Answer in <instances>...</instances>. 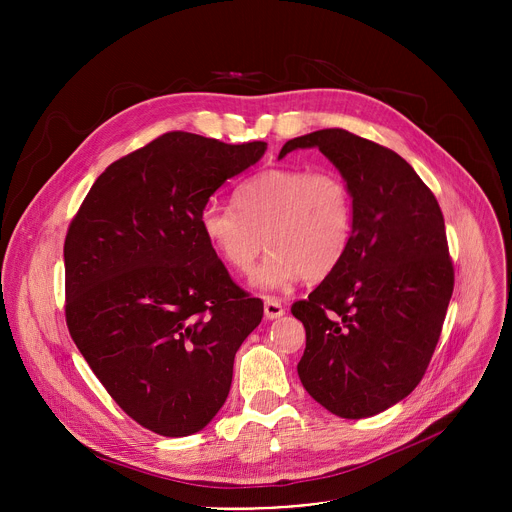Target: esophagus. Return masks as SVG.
<instances>
[{"instance_id": "34e87169", "label": "esophagus", "mask_w": 512, "mask_h": 512, "mask_svg": "<svg viewBox=\"0 0 512 512\" xmlns=\"http://www.w3.org/2000/svg\"><path fill=\"white\" fill-rule=\"evenodd\" d=\"M263 312H265V318L267 320H277L285 314L281 302H277L275 298H265V306H263Z\"/></svg>"}]
</instances>
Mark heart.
<instances>
[{
	"instance_id": "heart-1",
	"label": "heart",
	"mask_w": 512,
	"mask_h": 512,
	"mask_svg": "<svg viewBox=\"0 0 512 512\" xmlns=\"http://www.w3.org/2000/svg\"><path fill=\"white\" fill-rule=\"evenodd\" d=\"M233 205L206 204L200 231L237 273L251 271L269 247L251 277L259 289H281L300 277L324 279L340 265L354 235V198L336 170H263L235 188Z\"/></svg>"
}]
</instances>
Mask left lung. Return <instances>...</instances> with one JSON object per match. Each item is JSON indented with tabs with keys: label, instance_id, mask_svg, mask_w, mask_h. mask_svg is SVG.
<instances>
[{
	"label": "left lung",
	"instance_id": "8db88e82",
	"mask_svg": "<svg viewBox=\"0 0 512 512\" xmlns=\"http://www.w3.org/2000/svg\"><path fill=\"white\" fill-rule=\"evenodd\" d=\"M318 148L354 198V235L340 265L291 306L306 328L298 375L344 419L377 415L423 379L454 291L440 204L393 150L346 129L289 139L279 158Z\"/></svg>",
	"mask_w": 512,
	"mask_h": 512
}]
</instances>
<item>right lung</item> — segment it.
<instances>
[{
  "label": "right lung",
  "mask_w": 512,
  "mask_h": 512,
  "mask_svg": "<svg viewBox=\"0 0 512 512\" xmlns=\"http://www.w3.org/2000/svg\"><path fill=\"white\" fill-rule=\"evenodd\" d=\"M265 150L164 133L113 162L68 227V332L113 401L154 433L184 437L210 423L263 318V302L202 237L200 212Z\"/></svg>",
  "instance_id": "1"
}]
</instances>
